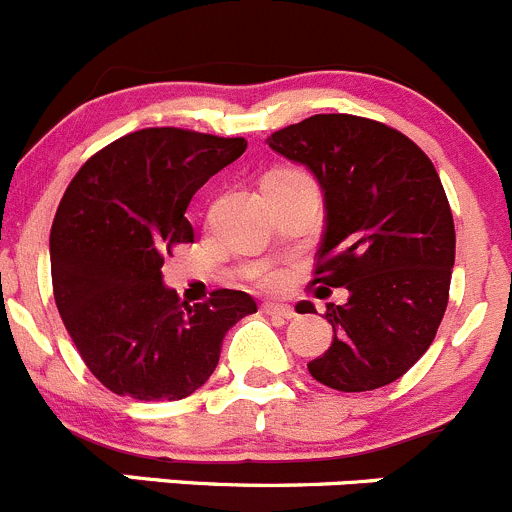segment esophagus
Instances as JSON below:
<instances>
[{
	"mask_svg": "<svg viewBox=\"0 0 512 512\" xmlns=\"http://www.w3.org/2000/svg\"><path fill=\"white\" fill-rule=\"evenodd\" d=\"M261 311L266 313V316H273V318H293L296 313H293L291 306H283V303H263Z\"/></svg>",
	"mask_w": 512,
	"mask_h": 512,
	"instance_id": "1",
	"label": "esophagus"
}]
</instances>
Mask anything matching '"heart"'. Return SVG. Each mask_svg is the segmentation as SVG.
Masks as SVG:
<instances>
[{"instance_id": "obj_1", "label": "heart", "mask_w": 512, "mask_h": 512, "mask_svg": "<svg viewBox=\"0 0 512 512\" xmlns=\"http://www.w3.org/2000/svg\"><path fill=\"white\" fill-rule=\"evenodd\" d=\"M283 171H293V169H283ZM273 174H281V171H273ZM258 283H261V286H276L278 273H273V271L258 273Z\"/></svg>"}]
</instances>
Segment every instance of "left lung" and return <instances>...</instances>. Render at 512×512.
<instances>
[{
	"label": "left lung",
	"mask_w": 512,
	"mask_h": 512,
	"mask_svg": "<svg viewBox=\"0 0 512 512\" xmlns=\"http://www.w3.org/2000/svg\"><path fill=\"white\" fill-rule=\"evenodd\" d=\"M268 146L306 164L323 189L311 286L348 291L343 306H326L333 343L308 371L343 393L398 381L438 333L455 263L453 214L433 161L393 126L353 114L308 116L273 131ZM296 308L313 311L308 301Z\"/></svg>",
	"instance_id": "8db88e82"
}]
</instances>
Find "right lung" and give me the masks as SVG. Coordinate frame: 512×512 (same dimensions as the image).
<instances>
[{
	"mask_svg": "<svg viewBox=\"0 0 512 512\" xmlns=\"http://www.w3.org/2000/svg\"><path fill=\"white\" fill-rule=\"evenodd\" d=\"M244 151L241 136L131 131L64 191L49 236L54 301L91 376L116 396H191L214 373L226 331L256 313L244 291L216 288L189 306L161 283L164 256L194 244L191 196Z\"/></svg>",
	"mask_w": 512,
	"mask_h": 512,
	"instance_id": "add662e5",
	"label": "right lung"
}]
</instances>
